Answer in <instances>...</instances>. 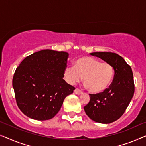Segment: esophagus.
<instances>
[{
	"instance_id": "obj_1",
	"label": "esophagus",
	"mask_w": 146,
	"mask_h": 146,
	"mask_svg": "<svg viewBox=\"0 0 146 146\" xmlns=\"http://www.w3.org/2000/svg\"><path fill=\"white\" fill-rule=\"evenodd\" d=\"M74 92H75V93L77 94H82V93H83V92H82L81 90L79 89H75V91H74Z\"/></svg>"
}]
</instances>
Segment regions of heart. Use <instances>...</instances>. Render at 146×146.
<instances>
[{"label":"heart","mask_w":146,"mask_h":146,"mask_svg":"<svg viewBox=\"0 0 146 146\" xmlns=\"http://www.w3.org/2000/svg\"><path fill=\"white\" fill-rule=\"evenodd\" d=\"M66 81L74 85L83 77V81L92 93H98L105 91L111 84L114 69L110 63H100L91 57L77 59L73 66H67L63 72Z\"/></svg>","instance_id":"b5f03b06"}]
</instances>
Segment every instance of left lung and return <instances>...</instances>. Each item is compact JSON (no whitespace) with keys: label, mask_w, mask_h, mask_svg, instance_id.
Wrapping results in <instances>:
<instances>
[{"label":"left lung","mask_w":146,"mask_h":146,"mask_svg":"<svg viewBox=\"0 0 146 146\" xmlns=\"http://www.w3.org/2000/svg\"><path fill=\"white\" fill-rule=\"evenodd\" d=\"M91 55L110 63L114 70L109 88L97 94H89L90 101L84 106L86 114L96 122L110 124L120 118L134 93L132 69L123 57L112 52H94Z\"/></svg>","instance_id":"obj_1"}]
</instances>
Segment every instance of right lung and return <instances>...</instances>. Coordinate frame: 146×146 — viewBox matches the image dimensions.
<instances>
[{"label":"right lung","instance_id":"1","mask_svg":"<svg viewBox=\"0 0 146 146\" xmlns=\"http://www.w3.org/2000/svg\"><path fill=\"white\" fill-rule=\"evenodd\" d=\"M68 53L44 50L28 55L16 68L12 79L16 103L29 118L47 120L60 110L75 87L63 77Z\"/></svg>","mask_w":146,"mask_h":146}]
</instances>
